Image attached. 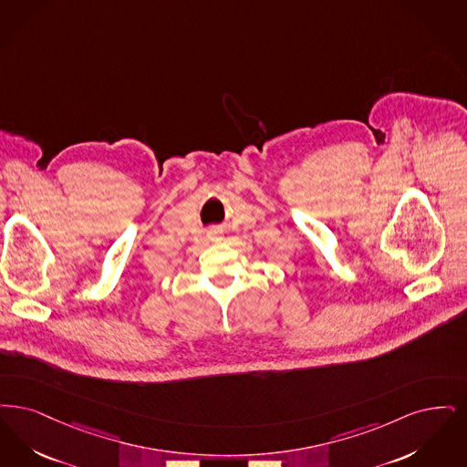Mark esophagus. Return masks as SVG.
Returning a JSON list of instances; mask_svg holds the SVG:
<instances>
[{"mask_svg":"<svg viewBox=\"0 0 467 467\" xmlns=\"http://www.w3.org/2000/svg\"><path fill=\"white\" fill-rule=\"evenodd\" d=\"M220 234H222V230H220L218 226H213V228H209L207 237H209V239H216V237H220Z\"/></svg>","mask_w":467,"mask_h":467,"instance_id":"1","label":"esophagus"}]
</instances>
